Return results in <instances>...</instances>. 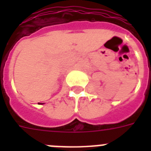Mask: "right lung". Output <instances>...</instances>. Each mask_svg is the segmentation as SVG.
<instances>
[{"instance_id": "right-lung-1", "label": "right lung", "mask_w": 151, "mask_h": 151, "mask_svg": "<svg viewBox=\"0 0 151 151\" xmlns=\"http://www.w3.org/2000/svg\"><path fill=\"white\" fill-rule=\"evenodd\" d=\"M40 104H41V103H40Z\"/></svg>"}]
</instances>
